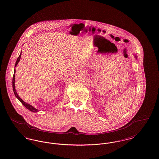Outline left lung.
<instances>
[{
    "label": "left lung",
    "mask_w": 159,
    "mask_h": 159,
    "mask_svg": "<svg viewBox=\"0 0 159 159\" xmlns=\"http://www.w3.org/2000/svg\"><path fill=\"white\" fill-rule=\"evenodd\" d=\"M135 57L136 58H137V56H136V55H135Z\"/></svg>",
    "instance_id": "obj_1"
}]
</instances>
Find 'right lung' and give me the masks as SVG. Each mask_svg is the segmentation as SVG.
<instances>
[{"instance_id":"right-lung-1","label":"right lung","mask_w":159,"mask_h":159,"mask_svg":"<svg viewBox=\"0 0 159 159\" xmlns=\"http://www.w3.org/2000/svg\"><path fill=\"white\" fill-rule=\"evenodd\" d=\"M21 52H21V53H20V56L18 57V58H17V60H16V62H15V67H16V66H17V64H18V62L20 61V58H21ZM15 69H14V76H13V79H12V88H13V91H14V94H15V97H16V98L18 99L21 103H22V104H23V106H24L25 107H26L28 110H29L30 111H32V112H33V113H37L38 112L39 110H38V109H36V108H34L33 106H31L30 104H29L28 103H26L25 102H24V101H23L22 99L20 97H19V95H18V93H17V92H16V91L15 90Z\"/></svg>"}]
</instances>
